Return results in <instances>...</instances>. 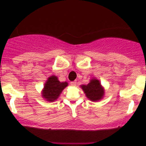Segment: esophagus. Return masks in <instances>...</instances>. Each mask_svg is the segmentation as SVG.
I'll return each instance as SVG.
<instances>
[{
	"instance_id": "34e87169",
	"label": "esophagus",
	"mask_w": 146,
	"mask_h": 146,
	"mask_svg": "<svg viewBox=\"0 0 146 146\" xmlns=\"http://www.w3.org/2000/svg\"><path fill=\"white\" fill-rule=\"evenodd\" d=\"M71 85L73 86H77V81H73V82H71Z\"/></svg>"
}]
</instances>
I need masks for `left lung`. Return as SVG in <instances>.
<instances>
[{
  "instance_id": "8db88e82",
  "label": "left lung",
  "mask_w": 146,
  "mask_h": 146,
  "mask_svg": "<svg viewBox=\"0 0 146 146\" xmlns=\"http://www.w3.org/2000/svg\"><path fill=\"white\" fill-rule=\"evenodd\" d=\"M81 88L91 101H99L104 96V90L101 86V82L95 78L91 79L88 85H82Z\"/></svg>"
}]
</instances>
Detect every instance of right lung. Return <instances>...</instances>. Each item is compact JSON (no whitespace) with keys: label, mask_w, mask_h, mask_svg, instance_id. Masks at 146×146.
Here are the masks:
<instances>
[{"label":"right lung","mask_w":146,"mask_h":146,"mask_svg":"<svg viewBox=\"0 0 146 146\" xmlns=\"http://www.w3.org/2000/svg\"><path fill=\"white\" fill-rule=\"evenodd\" d=\"M68 86L66 82H60L55 75L50 77L45 82L42 91V97L47 101L54 102L58 99L62 91Z\"/></svg>","instance_id":"right-lung-1"}]
</instances>
